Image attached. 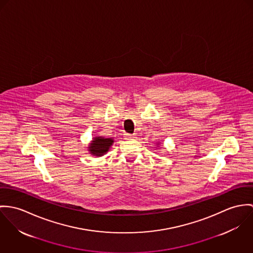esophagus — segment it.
<instances>
[{
    "label": "esophagus",
    "mask_w": 253,
    "mask_h": 253,
    "mask_svg": "<svg viewBox=\"0 0 253 253\" xmlns=\"http://www.w3.org/2000/svg\"><path fill=\"white\" fill-rule=\"evenodd\" d=\"M125 138H126L127 140H135V139H136V136H135V135L126 134V135H125Z\"/></svg>",
    "instance_id": "34e87169"
}]
</instances>
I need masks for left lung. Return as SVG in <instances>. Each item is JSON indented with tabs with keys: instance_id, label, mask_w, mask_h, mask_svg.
Instances as JSON below:
<instances>
[{
	"instance_id": "1",
	"label": "left lung",
	"mask_w": 253,
	"mask_h": 253,
	"mask_svg": "<svg viewBox=\"0 0 253 253\" xmlns=\"http://www.w3.org/2000/svg\"><path fill=\"white\" fill-rule=\"evenodd\" d=\"M159 143H160V142H159V141H158V142H157V143H156V144H157V145H158V144H159Z\"/></svg>"
}]
</instances>
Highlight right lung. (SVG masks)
<instances>
[{
	"instance_id": "1",
	"label": "right lung",
	"mask_w": 253,
	"mask_h": 253,
	"mask_svg": "<svg viewBox=\"0 0 253 253\" xmlns=\"http://www.w3.org/2000/svg\"><path fill=\"white\" fill-rule=\"evenodd\" d=\"M114 140L113 138H105L102 136L94 137L88 145V151L91 155L96 157H101L110 150Z\"/></svg>"
}]
</instances>
